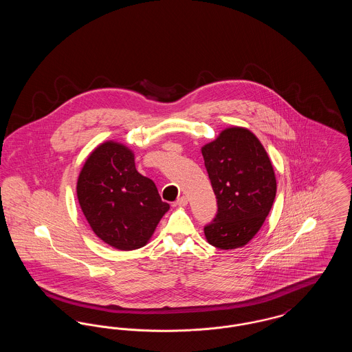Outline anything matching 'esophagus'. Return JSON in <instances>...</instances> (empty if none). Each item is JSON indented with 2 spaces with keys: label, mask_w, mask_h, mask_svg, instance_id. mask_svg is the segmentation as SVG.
Listing matches in <instances>:
<instances>
[{
  "label": "esophagus",
  "mask_w": 352,
  "mask_h": 352,
  "mask_svg": "<svg viewBox=\"0 0 352 352\" xmlns=\"http://www.w3.org/2000/svg\"><path fill=\"white\" fill-rule=\"evenodd\" d=\"M187 198L186 197H181V198H178V201H177V204L179 206V207H186L187 206Z\"/></svg>",
  "instance_id": "obj_1"
}]
</instances>
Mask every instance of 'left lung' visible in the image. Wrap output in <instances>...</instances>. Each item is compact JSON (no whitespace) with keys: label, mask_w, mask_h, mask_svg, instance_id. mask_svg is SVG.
I'll return each mask as SVG.
<instances>
[{"label":"left lung","mask_w":352,"mask_h":352,"mask_svg":"<svg viewBox=\"0 0 352 352\" xmlns=\"http://www.w3.org/2000/svg\"><path fill=\"white\" fill-rule=\"evenodd\" d=\"M201 154L218 199V212L204 227L206 239L220 250L243 247L258 232L276 198L268 154L251 131L240 126L224 129Z\"/></svg>","instance_id":"8db88e82"}]
</instances>
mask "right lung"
Segmentation results:
<instances>
[{"label":"right lung","mask_w":352,"mask_h":352,"mask_svg":"<svg viewBox=\"0 0 352 352\" xmlns=\"http://www.w3.org/2000/svg\"><path fill=\"white\" fill-rule=\"evenodd\" d=\"M76 194L92 231L120 251L144 247L170 206L141 175L126 146L107 141L87 158Z\"/></svg>","instance_id":"obj_1"}]
</instances>
